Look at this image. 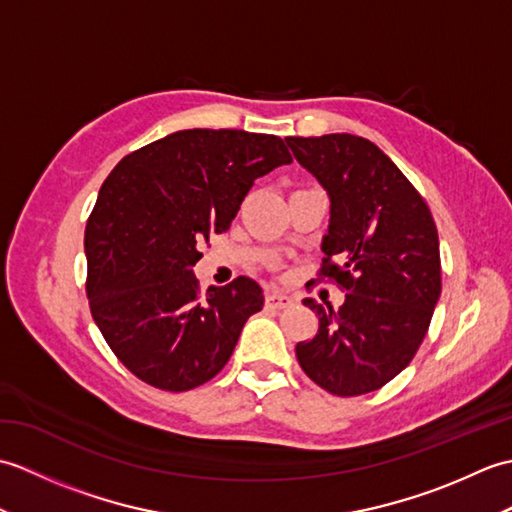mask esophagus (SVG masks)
<instances>
[{
	"label": "esophagus",
	"mask_w": 512,
	"mask_h": 512,
	"mask_svg": "<svg viewBox=\"0 0 512 512\" xmlns=\"http://www.w3.org/2000/svg\"><path fill=\"white\" fill-rule=\"evenodd\" d=\"M290 303H292V297L284 295V292H275V290L266 292V308L270 310H284L290 306Z\"/></svg>",
	"instance_id": "34e87169"
}]
</instances>
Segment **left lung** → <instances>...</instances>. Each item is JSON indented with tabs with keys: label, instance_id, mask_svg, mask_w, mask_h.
I'll list each match as a JSON object with an SVG mask.
<instances>
[{
	"label": "left lung",
	"instance_id": "obj_1",
	"mask_svg": "<svg viewBox=\"0 0 512 512\" xmlns=\"http://www.w3.org/2000/svg\"><path fill=\"white\" fill-rule=\"evenodd\" d=\"M299 165L328 193L323 268L345 301L303 299L319 332L297 343L299 365L334 396L376 391L405 369L440 299V242L420 193L372 140L354 134L286 138Z\"/></svg>",
	"mask_w": 512,
	"mask_h": 512
}]
</instances>
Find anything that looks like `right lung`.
<instances>
[{
  "instance_id": "obj_1",
  "label": "right lung",
  "mask_w": 512,
  "mask_h": 512,
  "mask_svg": "<svg viewBox=\"0 0 512 512\" xmlns=\"http://www.w3.org/2000/svg\"><path fill=\"white\" fill-rule=\"evenodd\" d=\"M292 156L284 140L242 129H182L125 156L85 228L88 299L129 372L165 391L211 380L231 358L262 286L237 277L200 297V244L224 233L257 178Z\"/></svg>"
}]
</instances>
